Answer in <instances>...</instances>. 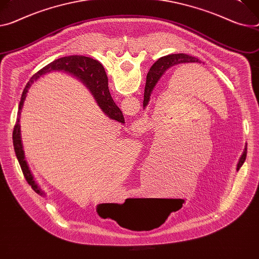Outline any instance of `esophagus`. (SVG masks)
Instances as JSON below:
<instances>
[{"label":"esophagus","mask_w":259,"mask_h":259,"mask_svg":"<svg viewBox=\"0 0 259 259\" xmlns=\"http://www.w3.org/2000/svg\"><path fill=\"white\" fill-rule=\"evenodd\" d=\"M139 125H140V124H138V123H137V130H138V129H140V126H139ZM138 126L140 127L139 128H138Z\"/></svg>","instance_id":"esophagus-1"}]
</instances>
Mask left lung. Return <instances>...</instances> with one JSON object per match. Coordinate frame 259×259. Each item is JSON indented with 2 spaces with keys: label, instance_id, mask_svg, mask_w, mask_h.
I'll return each instance as SVG.
<instances>
[{
  "label": "left lung",
  "instance_id": "left-lung-1",
  "mask_svg": "<svg viewBox=\"0 0 259 259\" xmlns=\"http://www.w3.org/2000/svg\"><path fill=\"white\" fill-rule=\"evenodd\" d=\"M188 63H199L200 64L201 62L197 58H194L191 56H188L185 54H177V55H168L165 57H162L152 66L153 69H152L151 68L150 69V70H153L152 76L146 83V88H145L144 107H146L148 105V103L150 101V96H151V94H152L156 83L161 78V76L165 73L166 70L174 66L188 64ZM246 154H247V147L245 148L244 153H243L242 157L240 158L237 169H239L243 165V163L245 162V159H246Z\"/></svg>",
  "mask_w": 259,
  "mask_h": 259
}]
</instances>
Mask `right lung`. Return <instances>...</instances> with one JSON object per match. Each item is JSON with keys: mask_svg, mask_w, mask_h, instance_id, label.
Masks as SVG:
<instances>
[{"mask_svg": "<svg viewBox=\"0 0 259 259\" xmlns=\"http://www.w3.org/2000/svg\"><path fill=\"white\" fill-rule=\"evenodd\" d=\"M65 72L70 75H72L78 78L82 83H84L88 89L91 91L92 95L95 98L98 106L102 109V111L111 120H114L121 124L125 123L124 115L121 109L116 106L114 101L112 100L110 93L108 90V79L105 70L103 66L91 58L83 57V56H70L58 59L49 65H46L42 69H40L37 73H35L28 84L26 85L25 90L22 92V95L20 98L18 112H17V120L13 129V146L14 151L19 162L20 168L22 170L23 176H25L28 184L32 187V189L41 195H44V192L41 190V188L38 186L34 177L28 166V163L25 159V152H23V147L21 143V136H20V113L23 106V102L26 100L27 93L31 87V84L36 81L40 76L48 74L50 72Z\"/></svg>", "mask_w": 259, "mask_h": 259, "instance_id": "right-lung-1", "label": "right lung"}]
</instances>
